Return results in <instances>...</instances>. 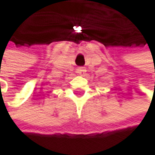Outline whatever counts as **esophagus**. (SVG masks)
Returning <instances> with one entry per match:
<instances>
[{"instance_id":"1","label":"esophagus","mask_w":155,"mask_h":155,"mask_svg":"<svg viewBox=\"0 0 155 155\" xmlns=\"http://www.w3.org/2000/svg\"><path fill=\"white\" fill-rule=\"evenodd\" d=\"M85 72H86L85 68H78V70H77V73H78L79 76H84Z\"/></svg>"}]
</instances>
